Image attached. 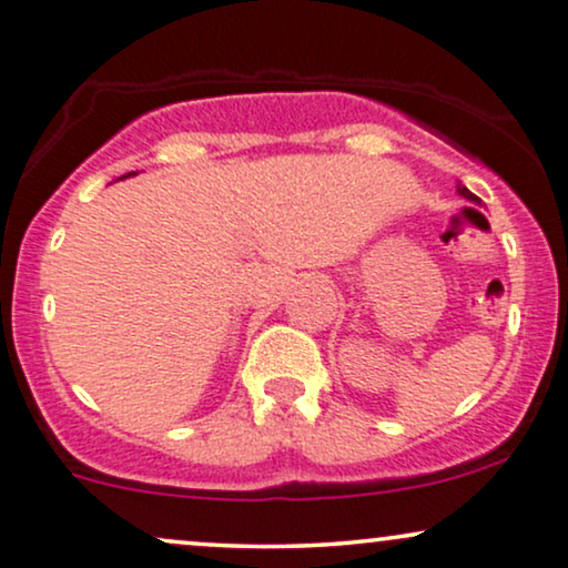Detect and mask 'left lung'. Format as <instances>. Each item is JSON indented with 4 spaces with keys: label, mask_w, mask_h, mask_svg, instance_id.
<instances>
[{
    "label": "left lung",
    "mask_w": 568,
    "mask_h": 568,
    "mask_svg": "<svg viewBox=\"0 0 568 568\" xmlns=\"http://www.w3.org/2000/svg\"><path fill=\"white\" fill-rule=\"evenodd\" d=\"M457 193H460L463 197H466V201H470V203H476V206H479V203H481V201H479V197H476L474 193H470V190L466 187V184H457Z\"/></svg>",
    "instance_id": "8db88e82"
}]
</instances>
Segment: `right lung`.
Returning <instances> with one entry per match:
<instances>
[{"mask_svg": "<svg viewBox=\"0 0 568 568\" xmlns=\"http://www.w3.org/2000/svg\"><path fill=\"white\" fill-rule=\"evenodd\" d=\"M126 176H134V172H129V174H124V176H121V180H126Z\"/></svg>", "mask_w": 568, "mask_h": 568, "instance_id": "1", "label": "right lung"}]
</instances>
